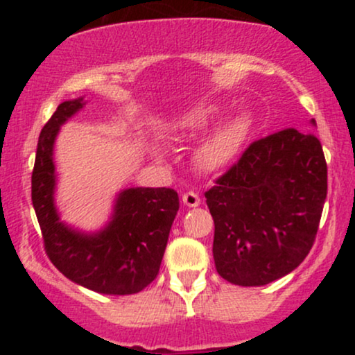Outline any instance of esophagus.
Segmentation results:
<instances>
[{
  "label": "esophagus",
  "instance_id": "esophagus-1",
  "mask_svg": "<svg viewBox=\"0 0 355 355\" xmlns=\"http://www.w3.org/2000/svg\"><path fill=\"white\" fill-rule=\"evenodd\" d=\"M182 202L187 207H198L200 205V197L195 191H187V193L182 195Z\"/></svg>",
  "mask_w": 355,
  "mask_h": 355
}]
</instances>
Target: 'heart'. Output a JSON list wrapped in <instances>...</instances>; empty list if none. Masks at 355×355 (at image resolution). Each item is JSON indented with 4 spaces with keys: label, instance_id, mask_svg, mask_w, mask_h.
Returning <instances> with one entry per match:
<instances>
[{
    "label": "heart",
    "instance_id": "1",
    "mask_svg": "<svg viewBox=\"0 0 355 355\" xmlns=\"http://www.w3.org/2000/svg\"><path fill=\"white\" fill-rule=\"evenodd\" d=\"M211 121H214L211 113L191 112L172 121L170 133L177 138L195 135V133H200L209 128ZM252 125H254V120L248 113H239L220 123L195 155L197 165L205 172H215V170L232 164L242 152L243 145L250 135Z\"/></svg>",
    "mask_w": 355,
    "mask_h": 355
}]
</instances>
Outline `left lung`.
I'll use <instances>...</instances> for the list:
<instances>
[{
	"label": "left lung",
	"instance_id": "left-lung-1",
	"mask_svg": "<svg viewBox=\"0 0 355 355\" xmlns=\"http://www.w3.org/2000/svg\"><path fill=\"white\" fill-rule=\"evenodd\" d=\"M325 197L327 164L313 133L287 128L254 141L205 191L218 275L259 287L291 274L311 252Z\"/></svg>",
	"mask_w": 355,
	"mask_h": 355
}]
</instances>
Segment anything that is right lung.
Listing matches in <instances>:
<instances>
[{"label": "right lung", "mask_w": 355, "mask_h": 355, "mask_svg": "<svg viewBox=\"0 0 355 355\" xmlns=\"http://www.w3.org/2000/svg\"><path fill=\"white\" fill-rule=\"evenodd\" d=\"M87 101L68 100L43 126L31 175V200L42 229L44 250L71 282L107 295L144 291L160 270L178 195L172 189L133 187L116 195L112 217L103 229L83 232L60 218L55 203L56 172L53 150L60 128Z\"/></svg>", "instance_id": "right-lung-1"}]
</instances>
